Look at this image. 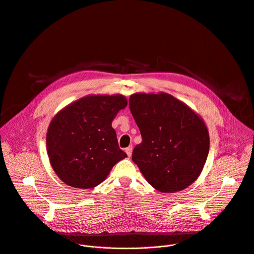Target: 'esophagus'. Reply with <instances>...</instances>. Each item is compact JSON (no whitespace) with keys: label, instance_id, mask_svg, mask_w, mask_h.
Segmentation results:
<instances>
[{"label":"esophagus","instance_id":"esophagus-1","mask_svg":"<svg viewBox=\"0 0 254 254\" xmlns=\"http://www.w3.org/2000/svg\"><path fill=\"white\" fill-rule=\"evenodd\" d=\"M126 153H127V155L128 157H130V156H131V153H132V147L129 146L128 148H127V149H126Z\"/></svg>","mask_w":254,"mask_h":254}]
</instances>
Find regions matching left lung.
<instances>
[{"instance_id": "8db88e82", "label": "left lung", "mask_w": 254, "mask_h": 254, "mask_svg": "<svg viewBox=\"0 0 254 254\" xmlns=\"http://www.w3.org/2000/svg\"><path fill=\"white\" fill-rule=\"evenodd\" d=\"M128 106L142 138L131 159L148 183L163 193L182 191L193 184L210 146L201 117L165 92L134 93Z\"/></svg>"}]
</instances>
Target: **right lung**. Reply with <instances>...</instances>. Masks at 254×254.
Segmentation results:
<instances>
[{
    "label": "right lung",
    "mask_w": 254,
    "mask_h": 254,
    "mask_svg": "<svg viewBox=\"0 0 254 254\" xmlns=\"http://www.w3.org/2000/svg\"><path fill=\"white\" fill-rule=\"evenodd\" d=\"M127 105L117 95H88L68 104L51 121L46 146L50 164L62 182L73 188H94L127 154L112 127Z\"/></svg>",
    "instance_id": "add662e5"
}]
</instances>
